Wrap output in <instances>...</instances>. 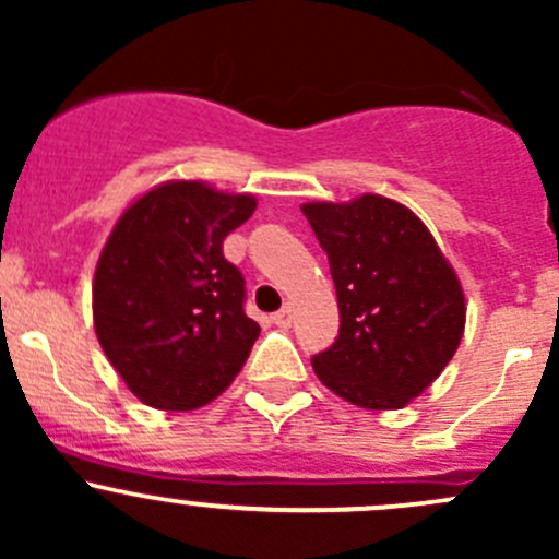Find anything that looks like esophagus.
Masks as SVG:
<instances>
[{
	"label": "esophagus",
	"mask_w": 559,
	"mask_h": 559,
	"mask_svg": "<svg viewBox=\"0 0 559 559\" xmlns=\"http://www.w3.org/2000/svg\"><path fill=\"white\" fill-rule=\"evenodd\" d=\"M273 324L284 326V330H286V326H292V308L286 306V308H281V311H275L273 313Z\"/></svg>",
	"instance_id": "obj_1"
}]
</instances>
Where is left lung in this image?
Wrapping results in <instances>:
<instances>
[{
  "label": "left lung",
  "mask_w": 559,
  "mask_h": 559,
  "mask_svg": "<svg viewBox=\"0 0 559 559\" xmlns=\"http://www.w3.org/2000/svg\"><path fill=\"white\" fill-rule=\"evenodd\" d=\"M330 259L341 330L313 357L321 384L359 408L392 411L441 376L465 330V295L425 224L365 194L302 205Z\"/></svg>",
  "instance_id": "8db88e82"
}]
</instances>
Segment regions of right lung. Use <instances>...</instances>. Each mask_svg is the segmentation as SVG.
Returning <instances> with one entry per match:
<instances>
[{
  "label": "right lung",
  "mask_w": 559,
  "mask_h": 559,
  "mask_svg": "<svg viewBox=\"0 0 559 559\" xmlns=\"http://www.w3.org/2000/svg\"><path fill=\"white\" fill-rule=\"evenodd\" d=\"M253 211L248 194L175 180L118 218L94 275V326L145 405L200 408L246 365L259 324L246 316V278L224 257V238Z\"/></svg>",
  "instance_id": "1"
}]
</instances>
